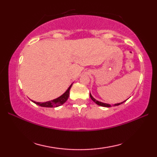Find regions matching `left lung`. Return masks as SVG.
Here are the masks:
<instances>
[{
	"mask_svg": "<svg viewBox=\"0 0 157 157\" xmlns=\"http://www.w3.org/2000/svg\"><path fill=\"white\" fill-rule=\"evenodd\" d=\"M90 98H91V99L93 101H94V102L95 103V104H97L98 105H99V106H101V107H111V105H109V104H106V103H103L102 102H100V101L95 100V98L91 95V93H90ZM126 100L125 101H123V102H120V103H117V104H114L113 106H118V105H120L121 104H123V103H124V102H126Z\"/></svg>",
	"mask_w": 157,
	"mask_h": 157,
	"instance_id": "1",
	"label": "left lung"
}]
</instances>
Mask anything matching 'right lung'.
<instances>
[{"label":"right lung","instance_id":"obj_1","mask_svg":"<svg viewBox=\"0 0 157 157\" xmlns=\"http://www.w3.org/2000/svg\"><path fill=\"white\" fill-rule=\"evenodd\" d=\"M73 84H71V86L68 87V89L66 90V91L63 94V95H61L60 97L57 98V99H55L51 101H48V102H35V101L32 100L34 103H35L36 105L41 106V107H59V106L62 105L63 103H65L66 102V100H68V98L69 97V91H70V89L72 86Z\"/></svg>","mask_w":157,"mask_h":157}]
</instances>
